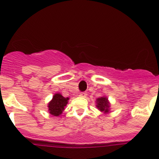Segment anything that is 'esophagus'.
Returning <instances> with one entry per match:
<instances>
[{
	"label": "esophagus",
	"mask_w": 159,
	"mask_h": 159,
	"mask_svg": "<svg viewBox=\"0 0 159 159\" xmlns=\"http://www.w3.org/2000/svg\"><path fill=\"white\" fill-rule=\"evenodd\" d=\"M87 93L85 92H83V93H79V96L80 97H86L87 96Z\"/></svg>",
	"instance_id": "esophagus-1"
}]
</instances>
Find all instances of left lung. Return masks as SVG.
<instances>
[{
	"instance_id": "1",
	"label": "left lung",
	"mask_w": 159,
	"mask_h": 159,
	"mask_svg": "<svg viewBox=\"0 0 159 159\" xmlns=\"http://www.w3.org/2000/svg\"><path fill=\"white\" fill-rule=\"evenodd\" d=\"M96 106L98 111L103 112L104 114H108L111 110V103L107 96H103L97 98L96 100Z\"/></svg>"
}]
</instances>
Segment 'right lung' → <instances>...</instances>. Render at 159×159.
<instances>
[{
	"label": "right lung",
	"mask_w": 159,
	"mask_h": 159,
	"mask_svg": "<svg viewBox=\"0 0 159 159\" xmlns=\"http://www.w3.org/2000/svg\"><path fill=\"white\" fill-rule=\"evenodd\" d=\"M69 97H63L59 93L53 96L52 99L48 104V108L50 114L54 116H59L64 111L65 107L68 104Z\"/></svg>",
	"instance_id": "obj_1"
}]
</instances>
